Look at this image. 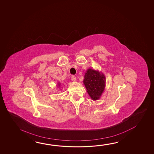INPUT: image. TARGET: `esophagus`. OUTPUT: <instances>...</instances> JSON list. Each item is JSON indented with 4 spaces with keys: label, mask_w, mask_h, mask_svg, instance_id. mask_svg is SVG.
Returning a JSON list of instances; mask_svg holds the SVG:
<instances>
[{
    "label": "esophagus",
    "mask_w": 154,
    "mask_h": 154,
    "mask_svg": "<svg viewBox=\"0 0 154 154\" xmlns=\"http://www.w3.org/2000/svg\"><path fill=\"white\" fill-rule=\"evenodd\" d=\"M71 80H72V81H73V82H76V77H75V76H72V77H71Z\"/></svg>",
    "instance_id": "34e87169"
}]
</instances>
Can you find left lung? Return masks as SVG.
I'll return each mask as SVG.
<instances>
[{
  "label": "left lung",
  "mask_w": 154,
  "mask_h": 154,
  "mask_svg": "<svg viewBox=\"0 0 154 154\" xmlns=\"http://www.w3.org/2000/svg\"><path fill=\"white\" fill-rule=\"evenodd\" d=\"M83 84L92 100H100L105 89V76L100 71L89 68L84 76Z\"/></svg>",
  "instance_id": "left-lung-1"
}]
</instances>
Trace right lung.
Returning a JSON list of instances; mask_svg holds the SVG:
<instances>
[{
	"mask_svg": "<svg viewBox=\"0 0 154 154\" xmlns=\"http://www.w3.org/2000/svg\"><path fill=\"white\" fill-rule=\"evenodd\" d=\"M60 85H61V84L60 82H58V83H57V86L58 87V88H59L60 89ZM61 90V89H60Z\"/></svg>",
	"mask_w": 154,
	"mask_h": 154,
	"instance_id": "1",
	"label": "right lung"
}]
</instances>
